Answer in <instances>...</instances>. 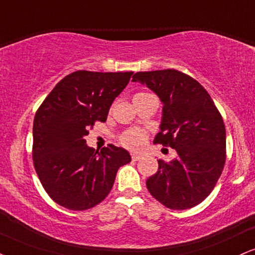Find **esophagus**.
Here are the masks:
<instances>
[{"instance_id": "esophagus-1", "label": "esophagus", "mask_w": 255, "mask_h": 255, "mask_svg": "<svg viewBox=\"0 0 255 255\" xmlns=\"http://www.w3.org/2000/svg\"><path fill=\"white\" fill-rule=\"evenodd\" d=\"M143 155L142 154H139V153H131V159H133L134 161H137L140 160L141 158H142Z\"/></svg>"}]
</instances>
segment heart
Listing matches in <instances>:
<instances>
[{
  "label": "heart",
  "instance_id": "heart-1",
  "mask_svg": "<svg viewBox=\"0 0 255 255\" xmlns=\"http://www.w3.org/2000/svg\"><path fill=\"white\" fill-rule=\"evenodd\" d=\"M142 95H147L146 93H139L136 94L134 97L137 96H142ZM146 133L145 131L140 130V129H129L127 131H125L122 134L121 137H120V141L125 147L130 149H137L140 147L143 146V143L146 142Z\"/></svg>",
  "mask_w": 255,
  "mask_h": 255
}]
</instances>
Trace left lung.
<instances>
[{"label": "left lung", "instance_id": "obj_1", "mask_svg": "<svg viewBox=\"0 0 255 255\" xmlns=\"http://www.w3.org/2000/svg\"><path fill=\"white\" fill-rule=\"evenodd\" d=\"M139 82L164 104L160 131L154 143L171 147L177 158L158 160L159 168L147 179L149 194L173 210L190 209L203 202L223 171L226 128L208 91L185 73L173 69L136 72Z\"/></svg>", "mask_w": 255, "mask_h": 255}]
</instances>
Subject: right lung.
Segmentation results:
<instances>
[{"label":"right lung","mask_w":255,"mask_h":255,"mask_svg":"<svg viewBox=\"0 0 255 255\" xmlns=\"http://www.w3.org/2000/svg\"><path fill=\"white\" fill-rule=\"evenodd\" d=\"M133 72H72L45 98L33 124V162L45 191L70 210H87L109 195L118 170L129 153L109 143L101 152L85 135L104 122L110 106Z\"/></svg>","instance_id":"add662e5"}]
</instances>
